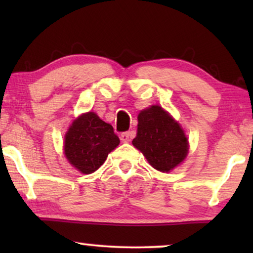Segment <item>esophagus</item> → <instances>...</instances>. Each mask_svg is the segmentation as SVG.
<instances>
[{"label":"esophagus","instance_id":"obj_1","mask_svg":"<svg viewBox=\"0 0 253 253\" xmlns=\"http://www.w3.org/2000/svg\"><path fill=\"white\" fill-rule=\"evenodd\" d=\"M131 138H132V132H131V131H126V132L121 133V140H122L123 143H127V141H130Z\"/></svg>","mask_w":253,"mask_h":253}]
</instances>
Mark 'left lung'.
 <instances>
[{
	"label": "left lung",
	"mask_w": 253,
	"mask_h": 253,
	"mask_svg": "<svg viewBox=\"0 0 253 253\" xmlns=\"http://www.w3.org/2000/svg\"><path fill=\"white\" fill-rule=\"evenodd\" d=\"M132 144L152 167L162 172L178 166L188 153L184 132L160 106H152L139 113L137 136Z\"/></svg>",
	"instance_id": "1"
}]
</instances>
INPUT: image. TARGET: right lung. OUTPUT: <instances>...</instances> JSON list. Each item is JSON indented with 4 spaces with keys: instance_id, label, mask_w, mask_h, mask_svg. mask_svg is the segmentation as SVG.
I'll use <instances>...</instances> for the list:
<instances>
[{
    "instance_id": "1",
    "label": "right lung",
    "mask_w": 253,
    "mask_h": 253,
    "mask_svg": "<svg viewBox=\"0 0 253 253\" xmlns=\"http://www.w3.org/2000/svg\"><path fill=\"white\" fill-rule=\"evenodd\" d=\"M120 144V138L110 124L96 114H84L72 123L65 134L64 153L69 162L83 174H91L102 166Z\"/></svg>"
}]
</instances>
